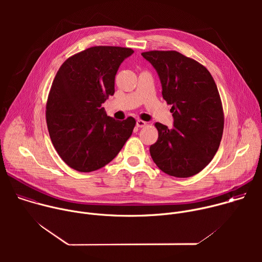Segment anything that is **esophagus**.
Masks as SVG:
<instances>
[{"label":"esophagus","instance_id":"esophagus-1","mask_svg":"<svg viewBox=\"0 0 262 262\" xmlns=\"http://www.w3.org/2000/svg\"><path fill=\"white\" fill-rule=\"evenodd\" d=\"M147 125V122L146 121H143V120H141V119H138L137 120V126L138 127H144V126H146Z\"/></svg>","mask_w":262,"mask_h":262}]
</instances>
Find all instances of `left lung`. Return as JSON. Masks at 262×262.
Instances as JSON below:
<instances>
[{"label": "left lung", "mask_w": 262, "mask_h": 262, "mask_svg": "<svg viewBox=\"0 0 262 262\" xmlns=\"http://www.w3.org/2000/svg\"><path fill=\"white\" fill-rule=\"evenodd\" d=\"M142 56L158 71L174 118L171 129L155 124L159 138L149 149L150 156L166 174L191 177L210 163L223 136L224 112L214 80L206 67L176 51H149Z\"/></svg>", "instance_id": "1"}]
</instances>
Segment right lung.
I'll use <instances>...</instances> for the list:
<instances>
[{
    "label": "right lung",
    "instance_id": "obj_1",
    "mask_svg": "<svg viewBox=\"0 0 262 262\" xmlns=\"http://www.w3.org/2000/svg\"><path fill=\"white\" fill-rule=\"evenodd\" d=\"M134 51L121 47H92L69 57L53 81L46 118L56 151L79 172L104 167L132 136L136 120L106 116L101 103L115 92V76Z\"/></svg>",
    "mask_w": 262,
    "mask_h": 262
}]
</instances>
